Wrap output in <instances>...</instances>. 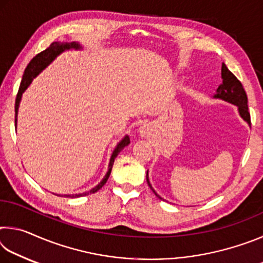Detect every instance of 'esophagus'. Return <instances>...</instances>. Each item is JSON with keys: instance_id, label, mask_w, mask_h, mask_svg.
I'll return each mask as SVG.
<instances>
[{"instance_id": "obj_1", "label": "esophagus", "mask_w": 263, "mask_h": 263, "mask_svg": "<svg viewBox=\"0 0 263 263\" xmlns=\"http://www.w3.org/2000/svg\"><path fill=\"white\" fill-rule=\"evenodd\" d=\"M140 135H141L142 137L149 135V130H148V126H147V125H142V126L140 127Z\"/></svg>"}]
</instances>
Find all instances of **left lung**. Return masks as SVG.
I'll return each instance as SVG.
<instances>
[{
	"instance_id": "8db88e82",
	"label": "left lung",
	"mask_w": 263,
	"mask_h": 263,
	"mask_svg": "<svg viewBox=\"0 0 263 263\" xmlns=\"http://www.w3.org/2000/svg\"><path fill=\"white\" fill-rule=\"evenodd\" d=\"M221 79H222V83L218 87L217 92L213 97H215V99L224 100L226 102H229V103L237 105L241 118L251 125V115L248 112L246 91H245L241 82L235 78V75L232 72H230L225 64L221 65ZM146 180H147L149 188L152 189L155 196L159 197L160 199H162L157 193H155L154 189L152 188V185H151L148 181V172H147V175H146Z\"/></svg>"
}]
</instances>
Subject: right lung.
<instances>
[{
	"label": "right lung",
	"mask_w": 263,
	"mask_h": 263,
	"mask_svg": "<svg viewBox=\"0 0 263 263\" xmlns=\"http://www.w3.org/2000/svg\"><path fill=\"white\" fill-rule=\"evenodd\" d=\"M70 48H75V50H80L81 46H80V44L77 42H73V43H59V42H55V43H52L50 46H48L46 50H44L43 52L38 53L37 55H35L32 60L29 62L28 67L25 68L24 70V74H23V79H22V82H21V86L18 89V92H17V96H16V102H15V124H17V112H18V106H20V102L22 99V95H23V92L25 91V89L30 86V83L32 82V80L37 77V75L42 72L44 68H46L48 65L51 64V62L55 59V58L61 54L62 52L66 51V50H70ZM130 144V138L127 136H125L123 138V139L118 142L117 146H116V148L114 149L112 154H111V158H110V162H109V169H108V173H106L104 179L102 180L99 184H97L95 188H92L90 191H87V193H83V194H79V195H64L65 197H70V198H74V197H81V196H86L89 194H95L96 191H99L102 186H103L106 181H108L109 176H110V173H111V169H112V164L114 161L117 155L119 154V152Z\"/></svg>",
	"instance_id": "obj_1"
}]
</instances>
